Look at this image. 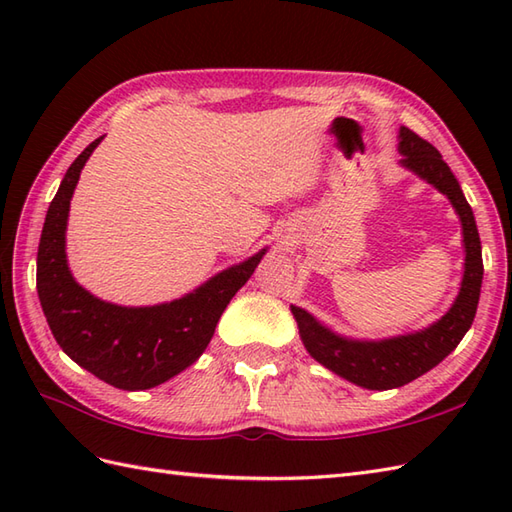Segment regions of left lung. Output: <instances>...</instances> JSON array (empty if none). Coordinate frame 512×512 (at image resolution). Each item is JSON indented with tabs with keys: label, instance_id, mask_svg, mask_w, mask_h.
I'll use <instances>...</instances> for the list:
<instances>
[{
	"label": "left lung",
	"instance_id": "obj_1",
	"mask_svg": "<svg viewBox=\"0 0 512 512\" xmlns=\"http://www.w3.org/2000/svg\"><path fill=\"white\" fill-rule=\"evenodd\" d=\"M398 140V151L402 154L400 165L447 195L455 213L460 215L466 257L462 286L453 306L429 328L380 341L345 339V336L334 334L321 325L310 312L290 306L299 325L301 341L314 361H319L330 372L358 387L378 391L411 383L444 361L458 347L475 319L484 275L480 233H477L475 217L460 189V182L455 180L449 165L442 160L440 151L416 132L400 127Z\"/></svg>",
	"mask_w": 512,
	"mask_h": 512
}]
</instances>
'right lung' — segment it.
<instances>
[{"mask_svg":"<svg viewBox=\"0 0 512 512\" xmlns=\"http://www.w3.org/2000/svg\"><path fill=\"white\" fill-rule=\"evenodd\" d=\"M101 140L81 151L50 202L39 239L37 292L54 339L76 365L118 389H151L198 361L228 301L255 273L266 248L160 306L125 308L90 295L68 268L65 226L81 169Z\"/></svg>","mask_w":512,"mask_h":512,"instance_id":"obj_1","label":"right lung"}]
</instances>
